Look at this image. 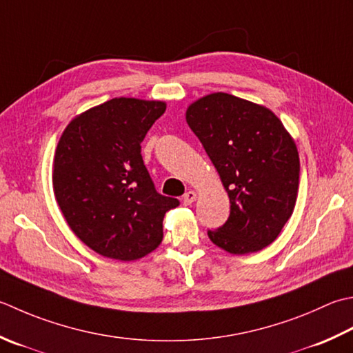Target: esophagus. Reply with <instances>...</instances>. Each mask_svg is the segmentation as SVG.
<instances>
[{
    "instance_id": "34e87169",
    "label": "esophagus",
    "mask_w": 353,
    "mask_h": 353,
    "mask_svg": "<svg viewBox=\"0 0 353 353\" xmlns=\"http://www.w3.org/2000/svg\"><path fill=\"white\" fill-rule=\"evenodd\" d=\"M196 199H197L196 192L194 191H188V192H185V194H183V203L185 205H191Z\"/></svg>"
}]
</instances>
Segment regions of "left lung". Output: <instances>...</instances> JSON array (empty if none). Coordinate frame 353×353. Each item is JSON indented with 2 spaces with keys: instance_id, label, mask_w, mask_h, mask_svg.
<instances>
[{
  "instance_id": "8db88e82",
  "label": "left lung",
  "mask_w": 353,
  "mask_h": 353,
  "mask_svg": "<svg viewBox=\"0 0 353 353\" xmlns=\"http://www.w3.org/2000/svg\"><path fill=\"white\" fill-rule=\"evenodd\" d=\"M185 116L231 202L226 223L208 231V237L230 254L261 251L279 237L295 208V141L271 110L222 92L194 101Z\"/></svg>"
}]
</instances>
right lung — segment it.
I'll return each mask as SVG.
<instances>
[{"mask_svg": "<svg viewBox=\"0 0 353 353\" xmlns=\"http://www.w3.org/2000/svg\"><path fill=\"white\" fill-rule=\"evenodd\" d=\"M167 103L114 98L73 117L53 159V191L67 225L102 257L133 261L163 239L177 199L159 194L141 143Z\"/></svg>", "mask_w": 353, "mask_h": 353, "instance_id": "1", "label": "right lung"}]
</instances>
